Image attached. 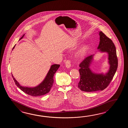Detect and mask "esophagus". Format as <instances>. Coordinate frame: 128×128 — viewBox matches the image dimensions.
I'll list each match as a JSON object with an SVG mask.
<instances>
[{
    "instance_id": "obj_1",
    "label": "esophagus",
    "mask_w": 128,
    "mask_h": 128,
    "mask_svg": "<svg viewBox=\"0 0 128 128\" xmlns=\"http://www.w3.org/2000/svg\"><path fill=\"white\" fill-rule=\"evenodd\" d=\"M65 65H66V67L67 68H70L71 66L70 60H66V62H65Z\"/></svg>"
}]
</instances>
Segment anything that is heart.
<instances>
[{
  "instance_id": "1",
  "label": "heart",
  "mask_w": 128,
  "mask_h": 128,
  "mask_svg": "<svg viewBox=\"0 0 128 128\" xmlns=\"http://www.w3.org/2000/svg\"><path fill=\"white\" fill-rule=\"evenodd\" d=\"M87 46H84L82 47L81 49L79 50L78 52V55L79 57H82L85 54L86 52L87 51Z\"/></svg>"
}]
</instances>
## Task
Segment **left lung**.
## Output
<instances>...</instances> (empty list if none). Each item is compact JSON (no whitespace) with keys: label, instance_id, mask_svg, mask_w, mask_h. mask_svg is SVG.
<instances>
[{"label":"left lung","instance_id":"obj_1","mask_svg":"<svg viewBox=\"0 0 128 128\" xmlns=\"http://www.w3.org/2000/svg\"><path fill=\"white\" fill-rule=\"evenodd\" d=\"M99 35L100 41L98 48L101 52L108 53L110 68L105 74L93 73L89 68L93 55L85 58L79 65L80 80L78 86L82 91L92 92L104 90L110 83L117 70L118 60L114 44L102 32H99Z\"/></svg>","mask_w":128,"mask_h":128}]
</instances>
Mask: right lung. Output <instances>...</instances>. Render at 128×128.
<instances>
[{
  "instance_id": "right-lung-1",
  "label": "right lung",
  "mask_w": 128,
  "mask_h": 128,
  "mask_svg": "<svg viewBox=\"0 0 128 128\" xmlns=\"http://www.w3.org/2000/svg\"><path fill=\"white\" fill-rule=\"evenodd\" d=\"M24 36V35L20 39V40L23 38ZM14 46L13 47V49H14ZM60 66V65L57 64L52 65L44 81L40 84H39L38 86L33 88L22 86L19 84V83L17 82L16 80L14 79L12 74V76L16 84L24 92L33 96H40L44 95L49 92V91L51 90V88H52L54 82V76Z\"/></svg>"
}]
</instances>
